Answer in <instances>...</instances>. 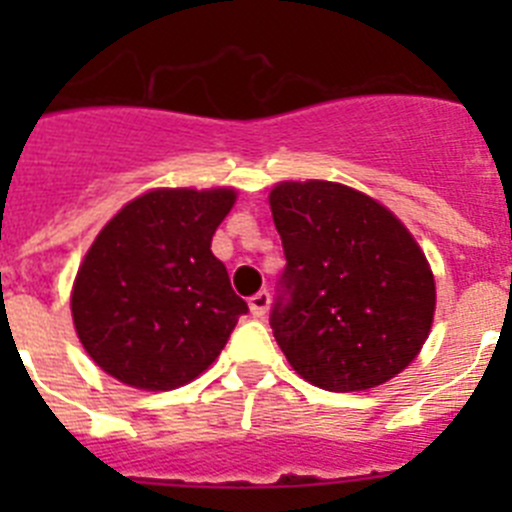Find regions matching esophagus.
Instances as JSON below:
<instances>
[{
	"instance_id": "esophagus-1",
	"label": "esophagus",
	"mask_w": 512,
	"mask_h": 512,
	"mask_svg": "<svg viewBox=\"0 0 512 512\" xmlns=\"http://www.w3.org/2000/svg\"><path fill=\"white\" fill-rule=\"evenodd\" d=\"M271 305V295L266 292V289H261V292H256V295L248 300V307H251V315L253 318H264L266 310H269Z\"/></svg>"
}]
</instances>
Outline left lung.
<instances>
[{"label":"left lung","mask_w":512,"mask_h":512,"mask_svg":"<svg viewBox=\"0 0 512 512\" xmlns=\"http://www.w3.org/2000/svg\"><path fill=\"white\" fill-rule=\"evenodd\" d=\"M269 205L287 259L269 325L295 372L330 392L400 374L436 310L431 266L408 228L333 182H282Z\"/></svg>","instance_id":"obj_1"}]
</instances>
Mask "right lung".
I'll use <instances>...</instances> for the list:
<instances>
[{
  "mask_svg": "<svg viewBox=\"0 0 512 512\" xmlns=\"http://www.w3.org/2000/svg\"><path fill=\"white\" fill-rule=\"evenodd\" d=\"M233 189H156L104 225L71 312L94 364L138 390H174L220 356L248 305L210 251Z\"/></svg>",
  "mask_w": 512,
  "mask_h": 512,
  "instance_id": "1",
  "label": "right lung"
}]
</instances>
